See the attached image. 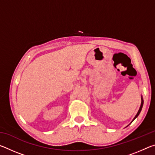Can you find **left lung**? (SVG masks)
<instances>
[{
	"mask_svg": "<svg viewBox=\"0 0 155 155\" xmlns=\"http://www.w3.org/2000/svg\"><path fill=\"white\" fill-rule=\"evenodd\" d=\"M141 105H140V109H139V111H138V112H137V114H136V115L135 116V117H134V118H133V120H132V122H131L130 123H132L133 121H134V120H135V118H137L138 115H140V112H141V109H142V107H143V97H142V96H141Z\"/></svg>",
	"mask_w": 155,
	"mask_h": 155,
	"instance_id": "obj_1",
	"label": "left lung"
}]
</instances>
